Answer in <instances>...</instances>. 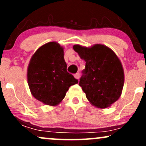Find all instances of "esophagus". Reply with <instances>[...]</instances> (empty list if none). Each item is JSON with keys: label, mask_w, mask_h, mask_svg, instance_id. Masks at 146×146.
Listing matches in <instances>:
<instances>
[{"label": "esophagus", "mask_w": 146, "mask_h": 146, "mask_svg": "<svg viewBox=\"0 0 146 146\" xmlns=\"http://www.w3.org/2000/svg\"><path fill=\"white\" fill-rule=\"evenodd\" d=\"M74 77H75V79H77V80H79V78H80V73H77L76 74L74 75Z\"/></svg>", "instance_id": "esophagus-1"}]
</instances>
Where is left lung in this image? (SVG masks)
Returning <instances> with one entry per match:
<instances>
[{
    "instance_id": "1",
    "label": "left lung",
    "mask_w": 146,
    "mask_h": 146,
    "mask_svg": "<svg viewBox=\"0 0 146 146\" xmlns=\"http://www.w3.org/2000/svg\"><path fill=\"white\" fill-rule=\"evenodd\" d=\"M86 62L79 85L90 104L107 108L119 100L124 84V71L119 58L111 48L102 44L87 47L73 46Z\"/></svg>"
}]
</instances>
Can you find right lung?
Masks as SVG:
<instances>
[{"instance_id":"obj_1","label":"right lung","mask_w":146,"mask_h":146,"mask_svg":"<svg viewBox=\"0 0 146 146\" xmlns=\"http://www.w3.org/2000/svg\"><path fill=\"white\" fill-rule=\"evenodd\" d=\"M64 47L49 42L36 50L27 68V82L31 95L46 105L55 106L63 100L78 80L66 71Z\"/></svg>"}]
</instances>
